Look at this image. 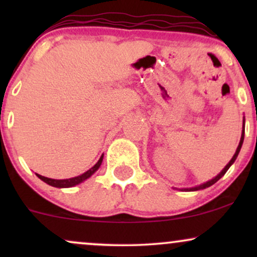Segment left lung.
I'll return each mask as SVG.
<instances>
[{"mask_svg": "<svg viewBox=\"0 0 257 257\" xmlns=\"http://www.w3.org/2000/svg\"><path fill=\"white\" fill-rule=\"evenodd\" d=\"M243 140H244V128H243V133H241V138H240V141H239V145H238V147H237V151H235V153H234V156H233L232 157V159L231 161H229V163L227 164V166L223 168L222 169V172H221L219 175L217 176H215V178L213 179V180H210V181H208V182H205V184H203V185H200V186H197V187H193V188H190V191H198V190H203V188H206V187H209V186H211V185H214L215 182L216 181H219V180L222 178L223 175H225L226 174V172L227 170H228V168L232 166L233 163H234V161H235V158L238 157V153H239V151H240V147H241V145H243Z\"/></svg>", "mask_w": 257, "mask_h": 257, "instance_id": "1", "label": "left lung"}]
</instances>
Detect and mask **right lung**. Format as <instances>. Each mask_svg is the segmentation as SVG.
Masks as SVG:
<instances>
[{
  "label": "right lung",
  "mask_w": 257,
  "mask_h": 257,
  "mask_svg": "<svg viewBox=\"0 0 257 257\" xmlns=\"http://www.w3.org/2000/svg\"><path fill=\"white\" fill-rule=\"evenodd\" d=\"M101 162H102V156H101V157H100V159L98 161V163H96L95 166H94L93 168H90V169L88 170V172H85L84 174H82V175L76 176V178L66 179V180H54V179L46 178V176H42V175H38V174H37V176L41 180H42V181L46 182V184L53 186V187H59V188L72 187V186H76V185L81 184L82 181H84V180H87L88 178H90V176L93 175V174L99 169V167H100V164H101Z\"/></svg>",
  "instance_id": "obj_1"
}]
</instances>
